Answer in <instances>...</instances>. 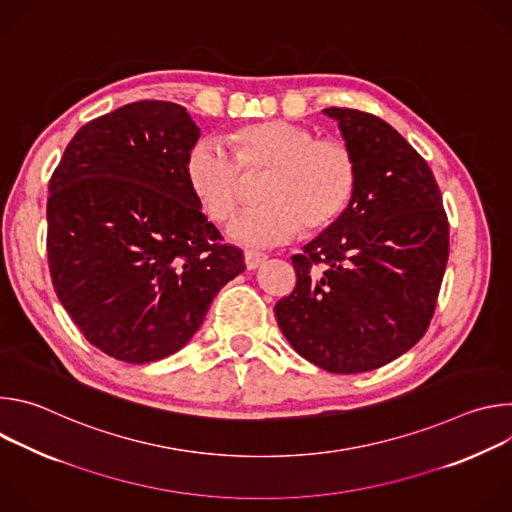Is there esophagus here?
Masks as SVG:
<instances>
[{
  "instance_id": "esophagus-1",
  "label": "esophagus",
  "mask_w": 512,
  "mask_h": 512,
  "mask_svg": "<svg viewBox=\"0 0 512 512\" xmlns=\"http://www.w3.org/2000/svg\"><path fill=\"white\" fill-rule=\"evenodd\" d=\"M265 259H267V255H263V253H257V251H245V267H247L249 271H253V269L261 267V265L265 263Z\"/></svg>"
}]
</instances>
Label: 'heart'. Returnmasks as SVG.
Listing matches in <instances>:
<instances>
[{
  "label": "heart",
  "instance_id": "heart-1",
  "mask_svg": "<svg viewBox=\"0 0 512 512\" xmlns=\"http://www.w3.org/2000/svg\"><path fill=\"white\" fill-rule=\"evenodd\" d=\"M233 154L216 139H200L188 154V186L216 225L231 223L249 198V182L267 178L263 206L233 223L231 237L247 247H273L300 229L320 233L348 208L358 166L350 145L318 137L291 121L245 125L229 135Z\"/></svg>",
  "mask_w": 512,
  "mask_h": 512
}]
</instances>
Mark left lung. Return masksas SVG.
I'll return each instance as SVG.
<instances>
[{
	"instance_id": "obj_1",
	"label": "left lung",
	"mask_w": 512,
	"mask_h": 512,
	"mask_svg": "<svg viewBox=\"0 0 512 512\" xmlns=\"http://www.w3.org/2000/svg\"><path fill=\"white\" fill-rule=\"evenodd\" d=\"M324 113L350 145L358 182L338 221L291 257L298 283L275 304V318L306 360L356 375L399 358L425 334L450 227L427 162L399 131L356 109Z\"/></svg>"
}]
</instances>
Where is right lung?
Segmentation results:
<instances>
[{
    "mask_svg": "<svg viewBox=\"0 0 512 512\" xmlns=\"http://www.w3.org/2000/svg\"><path fill=\"white\" fill-rule=\"evenodd\" d=\"M190 113L137 101L83 125L50 178L48 265L56 296L105 354L143 364L178 352L223 285L245 271L200 210L186 160Z\"/></svg>",
    "mask_w": 512,
    "mask_h": 512,
    "instance_id": "add662e5",
    "label": "right lung"
}]
</instances>
